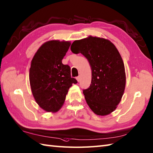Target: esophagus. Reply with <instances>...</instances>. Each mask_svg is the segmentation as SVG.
<instances>
[{"instance_id": "1", "label": "esophagus", "mask_w": 153, "mask_h": 153, "mask_svg": "<svg viewBox=\"0 0 153 153\" xmlns=\"http://www.w3.org/2000/svg\"><path fill=\"white\" fill-rule=\"evenodd\" d=\"M76 79H77V82H79V79H80V76H77V77H76Z\"/></svg>"}]
</instances>
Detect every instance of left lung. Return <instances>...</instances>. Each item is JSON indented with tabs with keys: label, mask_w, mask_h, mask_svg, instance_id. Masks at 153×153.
<instances>
[{
	"label": "left lung",
	"mask_w": 153,
	"mask_h": 153,
	"mask_svg": "<svg viewBox=\"0 0 153 153\" xmlns=\"http://www.w3.org/2000/svg\"><path fill=\"white\" fill-rule=\"evenodd\" d=\"M70 49L82 54L91 68V83L83 91L87 105L97 115L110 114L126 87L125 67L118 49L110 41L93 36L74 41Z\"/></svg>",
	"instance_id": "left-lung-1"
}]
</instances>
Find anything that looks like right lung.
Listing matches in <instances>:
<instances>
[{
    "mask_svg": "<svg viewBox=\"0 0 153 153\" xmlns=\"http://www.w3.org/2000/svg\"><path fill=\"white\" fill-rule=\"evenodd\" d=\"M70 45V41H65L45 42L31 60V92L38 105L46 112H58L64 105L70 87L77 83L71 77L70 67L62 62Z\"/></svg>",
    "mask_w": 153,
    "mask_h": 153,
    "instance_id": "add662e5",
    "label": "right lung"
}]
</instances>
